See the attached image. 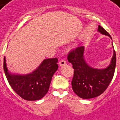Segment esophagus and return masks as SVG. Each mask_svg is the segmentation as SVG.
Instances as JSON below:
<instances>
[{
  "instance_id": "esophagus-1",
  "label": "esophagus",
  "mask_w": 120,
  "mask_h": 120,
  "mask_svg": "<svg viewBox=\"0 0 120 120\" xmlns=\"http://www.w3.org/2000/svg\"><path fill=\"white\" fill-rule=\"evenodd\" d=\"M67 63V62L65 61V59H61L59 62V65H60V66H63V65H65V64Z\"/></svg>"
}]
</instances>
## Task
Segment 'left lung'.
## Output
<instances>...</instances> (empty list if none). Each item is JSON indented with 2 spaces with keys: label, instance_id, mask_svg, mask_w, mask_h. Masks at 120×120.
<instances>
[{
  "label": "left lung",
  "instance_id": "left-lung-1",
  "mask_svg": "<svg viewBox=\"0 0 120 120\" xmlns=\"http://www.w3.org/2000/svg\"><path fill=\"white\" fill-rule=\"evenodd\" d=\"M98 31L105 35H110L99 25ZM84 46H79L68 53V61L72 65L74 76L72 80V87L74 92L82 99H91L101 95L112 81L116 64L115 50L111 63L105 69H97L90 67L84 58Z\"/></svg>",
  "mask_w": 120,
  "mask_h": 120
}]
</instances>
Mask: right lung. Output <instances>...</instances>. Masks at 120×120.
<instances>
[{"label":"right lung","mask_w":120,"mask_h":120,"mask_svg":"<svg viewBox=\"0 0 120 120\" xmlns=\"http://www.w3.org/2000/svg\"><path fill=\"white\" fill-rule=\"evenodd\" d=\"M58 59H44L36 70L27 75L11 74L4 58V71L11 88L22 99L36 101L45 96L49 90L52 76L58 68Z\"/></svg>","instance_id":"obj_1"}]
</instances>
